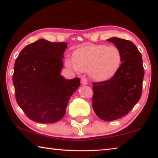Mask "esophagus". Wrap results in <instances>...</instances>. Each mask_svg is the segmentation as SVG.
I'll list each match as a JSON object with an SVG mask.
<instances>
[{
	"mask_svg": "<svg viewBox=\"0 0 158 158\" xmlns=\"http://www.w3.org/2000/svg\"><path fill=\"white\" fill-rule=\"evenodd\" d=\"M81 83L84 85L87 84H88V79H87L86 77H82V78L81 79Z\"/></svg>",
	"mask_w": 158,
	"mask_h": 158,
	"instance_id": "1",
	"label": "esophagus"
}]
</instances>
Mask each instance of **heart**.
Segmentation results:
<instances>
[{
	"label": "heart",
	"instance_id": "b5f03b06",
	"mask_svg": "<svg viewBox=\"0 0 158 158\" xmlns=\"http://www.w3.org/2000/svg\"><path fill=\"white\" fill-rule=\"evenodd\" d=\"M121 53L117 47L89 45L77 49L73 54L74 66L81 72H89L97 81L110 79L121 63Z\"/></svg>",
	"mask_w": 158,
	"mask_h": 158
}]
</instances>
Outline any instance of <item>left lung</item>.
<instances>
[{
  "label": "left lung",
  "mask_w": 158,
  "mask_h": 158,
  "mask_svg": "<svg viewBox=\"0 0 158 158\" xmlns=\"http://www.w3.org/2000/svg\"><path fill=\"white\" fill-rule=\"evenodd\" d=\"M121 53V65L111 79L93 82V108L104 121H115L125 116L139 100L142 93L144 69L142 58L135 44L127 40L111 37Z\"/></svg>",
  "instance_id": "8db88e82"
}]
</instances>
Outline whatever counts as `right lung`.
<instances>
[{
  "instance_id": "add662e5",
  "label": "right lung",
  "mask_w": 158,
  "mask_h": 158,
  "mask_svg": "<svg viewBox=\"0 0 158 158\" xmlns=\"http://www.w3.org/2000/svg\"><path fill=\"white\" fill-rule=\"evenodd\" d=\"M67 42L40 39L25 47L15 60L12 81L18 105L29 119L52 123L64 116L80 79L60 74Z\"/></svg>"
}]
</instances>
